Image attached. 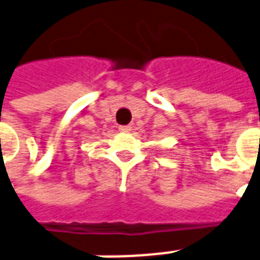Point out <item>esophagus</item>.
<instances>
[{
	"label": "esophagus",
	"mask_w": 260,
	"mask_h": 260,
	"mask_svg": "<svg viewBox=\"0 0 260 260\" xmlns=\"http://www.w3.org/2000/svg\"><path fill=\"white\" fill-rule=\"evenodd\" d=\"M119 131H121V132H124V134H126V132H129L131 131V126H128V125H125V126H119Z\"/></svg>",
	"instance_id": "obj_1"
}]
</instances>
